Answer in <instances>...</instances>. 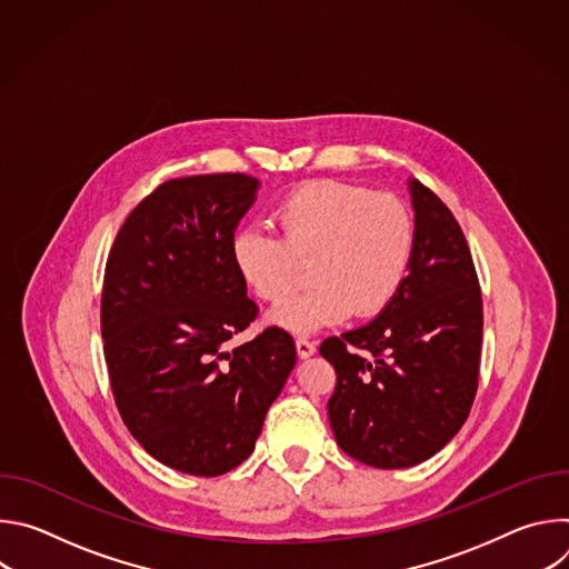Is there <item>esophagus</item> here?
I'll list each match as a JSON object with an SVG mask.
<instances>
[{
    "mask_svg": "<svg viewBox=\"0 0 569 569\" xmlns=\"http://www.w3.org/2000/svg\"><path fill=\"white\" fill-rule=\"evenodd\" d=\"M295 347H297V356H299L301 360H306V358H310V356L315 353V345H312L310 340H306V338H297V340H295Z\"/></svg>",
    "mask_w": 569,
    "mask_h": 569,
    "instance_id": "obj_1",
    "label": "esophagus"
}]
</instances>
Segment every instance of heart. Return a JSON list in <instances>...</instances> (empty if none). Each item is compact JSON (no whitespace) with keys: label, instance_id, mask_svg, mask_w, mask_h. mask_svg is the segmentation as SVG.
Segmentation results:
<instances>
[{"label":"heart","instance_id":"b5f03b06","mask_svg":"<svg viewBox=\"0 0 569 569\" xmlns=\"http://www.w3.org/2000/svg\"><path fill=\"white\" fill-rule=\"evenodd\" d=\"M281 238L242 227L231 238V263L261 301L281 303L308 261L306 292L270 312L290 333L378 315L400 290L415 254L410 209L389 193L319 180L295 189L274 209Z\"/></svg>","mask_w":569,"mask_h":569}]
</instances>
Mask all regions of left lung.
Wrapping results in <instances>:
<instances>
[{"instance_id": "left-lung-1", "label": "left lung", "mask_w": 569, "mask_h": 569, "mask_svg": "<svg viewBox=\"0 0 569 569\" xmlns=\"http://www.w3.org/2000/svg\"><path fill=\"white\" fill-rule=\"evenodd\" d=\"M408 187L415 207L408 277L369 323L319 347L338 373L329 398L336 441L373 468H410L437 455L468 419L479 376L483 315L468 242L428 187L419 180Z\"/></svg>"}]
</instances>
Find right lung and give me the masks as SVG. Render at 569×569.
Instances as JSON below:
<instances>
[{"label": "right lung", "mask_w": 569, "mask_h": 569, "mask_svg": "<svg viewBox=\"0 0 569 569\" xmlns=\"http://www.w3.org/2000/svg\"><path fill=\"white\" fill-rule=\"evenodd\" d=\"M259 180H169L119 229L106 266L101 333L119 415L169 468L216 477L246 461L297 362L277 327L227 351L257 319L231 238Z\"/></svg>", "instance_id": "add662e5"}]
</instances>
